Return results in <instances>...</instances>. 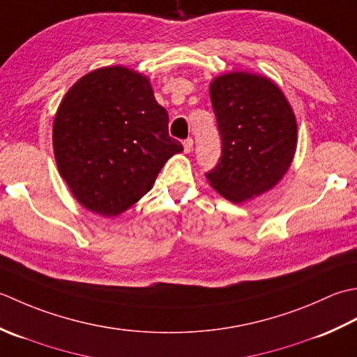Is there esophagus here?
<instances>
[{
	"mask_svg": "<svg viewBox=\"0 0 357 357\" xmlns=\"http://www.w3.org/2000/svg\"><path fill=\"white\" fill-rule=\"evenodd\" d=\"M192 146H194V140H192L191 137H188L186 140H183V149H185V152H191Z\"/></svg>",
	"mask_w": 357,
	"mask_h": 357,
	"instance_id": "esophagus-1",
	"label": "esophagus"
}]
</instances>
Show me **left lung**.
Returning a JSON list of instances; mask_svg holds the SVG:
<instances>
[{
	"mask_svg": "<svg viewBox=\"0 0 357 357\" xmlns=\"http://www.w3.org/2000/svg\"><path fill=\"white\" fill-rule=\"evenodd\" d=\"M222 155L206 178L240 203L271 189L293 162L297 125L282 91L265 77L231 72L209 87Z\"/></svg>",
	"mask_w": 357,
	"mask_h": 357,
	"instance_id": "1",
	"label": "left lung"
}]
</instances>
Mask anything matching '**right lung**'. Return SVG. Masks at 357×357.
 I'll return each instance as SVG.
<instances>
[{"label":"right lung","mask_w":357,"mask_h":357,"mask_svg":"<svg viewBox=\"0 0 357 357\" xmlns=\"http://www.w3.org/2000/svg\"><path fill=\"white\" fill-rule=\"evenodd\" d=\"M168 112L146 77L114 66L79 78L54 120L58 171L74 197L101 215L126 211L154 185L174 154Z\"/></svg>","instance_id":"add662e5"}]
</instances>
